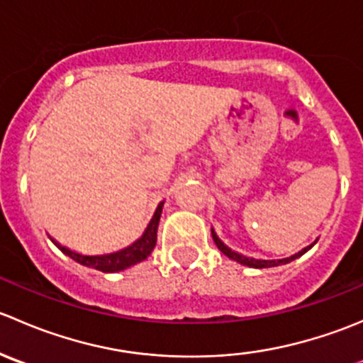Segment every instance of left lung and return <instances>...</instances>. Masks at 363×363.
<instances>
[{"mask_svg":"<svg viewBox=\"0 0 363 363\" xmlns=\"http://www.w3.org/2000/svg\"><path fill=\"white\" fill-rule=\"evenodd\" d=\"M212 239H214L216 246H218V250L221 251L223 255H226V256H228L230 259H235V262L242 263V265L252 267V269H267V267H277V265H283V263H290V262H294L295 258H298V256H302L303 252H306V251H309L311 247L314 246V244H311V246L303 247L302 251H298V252H296V255L290 256V258H283V259H255V258H247V256H242V255H239V252H235V251H232V250H230V247H226L225 244H223L221 240L218 239V235H216V232H214V230H212Z\"/></svg>","mask_w":363,"mask_h":363,"instance_id":"8db88e82","label":"left lung"}]
</instances>
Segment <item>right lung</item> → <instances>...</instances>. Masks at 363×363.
<instances>
[{"label": "right lung", "instance_id": "right-lung-1", "mask_svg": "<svg viewBox=\"0 0 363 363\" xmlns=\"http://www.w3.org/2000/svg\"><path fill=\"white\" fill-rule=\"evenodd\" d=\"M161 208H163V202L158 205V208H156L151 223H149L147 230H145L144 235H142L137 242H133L131 246L124 247V250H121L117 252H111V255L84 256V255H79V252H73V251L67 250L65 246H60V244L54 242V240L52 242L56 244V246L60 247L65 255H68L69 258L75 259V262L80 263V265L91 267V269L101 270V272H119V270L128 269V267L137 265L138 262H144V259L151 255V251L155 250L156 237H158Z\"/></svg>", "mask_w": 363, "mask_h": 363}]
</instances>
